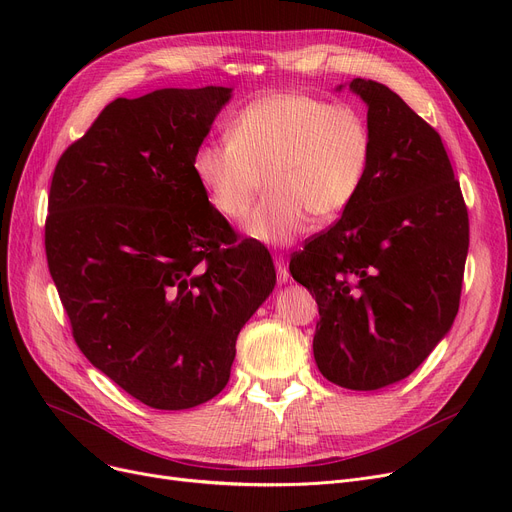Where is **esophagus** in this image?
<instances>
[{
    "label": "esophagus",
    "mask_w": 512,
    "mask_h": 512,
    "mask_svg": "<svg viewBox=\"0 0 512 512\" xmlns=\"http://www.w3.org/2000/svg\"><path fill=\"white\" fill-rule=\"evenodd\" d=\"M274 265H276L278 282H280V284H286V282H288V278H290V274H288V265H286L284 257H282V255H276V259H274Z\"/></svg>",
    "instance_id": "obj_1"
}]
</instances>
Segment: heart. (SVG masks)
Wrapping results in <instances>:
<instances>
[{"label":"heart","mask_w":512,"mask_h":512,"mask_svg":"<svg viewBox=\"0 0 512 512\" xmlns=\"http://www.w3.org/2000/svg\"><path fill=\"white\" fill-rule=\"evenodd\" d=\"M373 151L371 128L353 105L305 93H272L247 103L228 124V141H203L191 168L211 207L242 224L261 191L249 234L272 247L292 245L317 220L353 205Z\"/></svg>","instance_id":"heart-1"}]
</instances>
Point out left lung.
Instances as JSON below:
<instances>
[{"label":"left lung","instance_id":"1","mask_svg":"<svg viewBox=\"0 0 512 512\" xmlns=\"http://www.w3.org/2000/svg\"><path fill=\"white\" fill-rule=\"evenodd\" d=\"M373 151L353 205L292 253L319 307L315 363L348 390L405 380L459 313L469 213L436 128L386 85L353 78Z\"/></svg>","mask_w":512,"mask_h":512}]
</instances>
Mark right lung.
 Masks as SVG:
<instances>
[{
  "label": "right lung",
  "mask_w": 512,
  "mask_h": 512,
  "mask_svg": "<svg viewBox=\"0 0 512 512\" xmlns=\"http://www.w3.org/2000/svg\"><path fill=\"white\" fill-rule=\"evenodd\" d=\"M232 89L116 99L60 157L49 188V274L83 355L143 405L182 411L230 380L240 328L276 270L240 240L193 174Z\"/></svg>",
  "instance_id": "add662e5"
}]
</instances>
